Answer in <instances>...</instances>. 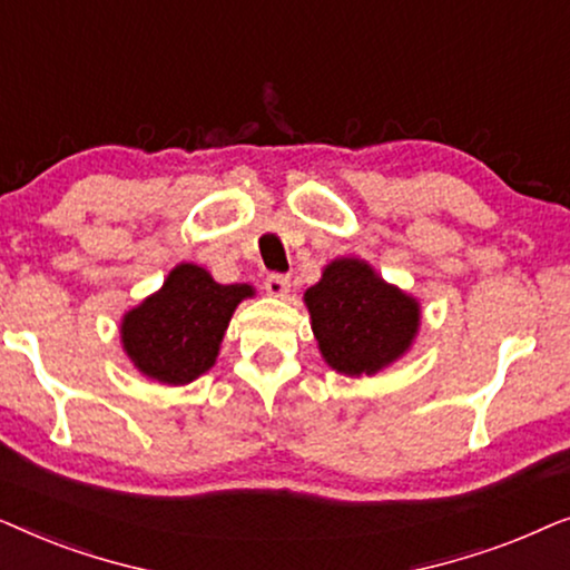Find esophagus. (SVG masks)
I'll use <instances>...</instances> for the list:
<instances>
[{
	"instance_id": "esophagus-1",
	"label": "esophagus",
	"mask_w": 570,
	"mask_h": 570,
	"mask_svg": "<svg viewBox=\"0 0 570 570\" xmlns=\"http://www.w3.org/2000/svg\"><path fill=\"white\" fill-rule=\"evenodd\" d=\"M264 291L275 295V298H285L287 291H291V277L279 275V272H272V275H267V279H264Z\"/></svg>"
}]
</instances>
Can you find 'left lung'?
<instances>
[{
  "mask_svg": "<svg viewBox=\"0 0 570 570\" xmlns=\"http://www.w3.org/2000/svg\"><path fill=\"white\" fill-rule=\"evenodd\" d=\"M306 306L324 361L347 376H371L396 361L420 322L417 303L357 259L332 262L306 291Z\"/></svg>",
  "mask_w": 570,
  "mask_h": 570,
  "instance_id": "1",
  "label": "left lung"
}]
</instances>
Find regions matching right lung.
<instances>
[{"label":"right lung","instance_id":"1","mask_svg":"<svg viewBox=\"0 0 570 570\" xmlns=\"http://www.w3.org/2000/svg\"><path fill=\"white\" fill-rule=\"evenodd\" d=\"M246 295H254L248 285H217L197 264H178L160 293L124 316V350L145 376L189 384L213 368L233 311Z\"/></svg>","mask_w":570,"mask_h":570}]
</instances>
